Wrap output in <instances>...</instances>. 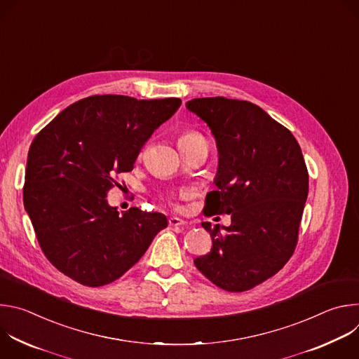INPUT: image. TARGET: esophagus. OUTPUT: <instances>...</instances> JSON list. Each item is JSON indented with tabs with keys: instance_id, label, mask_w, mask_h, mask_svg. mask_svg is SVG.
<instances>
[{
	"instance_id": "obj_1",
	"label": "esophagus",
	"mask_w": 359,
	"mask_h": 359,
	"mask_svg": "<svg viewBox=\"0 0 359 359\" xmlns=\"http://www.w3.org/2000/svg\"><path fill=\"white\" fill-rule=\"evenodd\" d=\"M169 224L172 226V227H180V226H184L186 224V222L183 220V219H180V217H170L169 219Z\"/></svg>"
}]
</instances>
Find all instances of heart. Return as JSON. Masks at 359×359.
<instances>
[{"instance_id":"1","label":"heart","mask_w":359,"mask_h":359,"mask_svg":"<svg viewBox=\"0 0 359 359\" xmlns=\"http://www.w3.org/2000/svg\"><path fill=\"white\" fill-rule=\"evenodd\" d=\"M197 136H200V135H198V133H196V132H184V133H182V135H180V137H179V142L190 140V139H193V137H197Z\"/></svg>"}]
</instances>
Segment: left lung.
<instances>
[{
    "label": "left lung",
    "mask_w": 359,
    "mask_h": 359,
    "mask_svg": "<svg viewBox=\"0 0 359 359\" xmlns=\"http://www.w3.org/2000/svg\"><path fill=\"white\" fill-rule=\"evenodd\" d=\"M186 108L210 128L217 146V190L208 215H230L229 227L203 222L212 251L194 259L217 287L240 292L278 273L295 250L309 196V172L292 133L247 100L196 97Z\"/></svg>",
    "instance_id": "8db88e82"
}]
</instances>
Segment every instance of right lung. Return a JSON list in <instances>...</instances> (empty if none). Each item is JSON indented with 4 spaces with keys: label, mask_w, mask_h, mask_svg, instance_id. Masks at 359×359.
<instances>
[{
    "label": "right lung",
    "mask_w": 359,
    "mask_h": 359,
    "mask_svg": "<svg viewBox=\"0 0 359 359\" xmlns=\"http://www.w3.org/2000/svg\"><path fill=\"white\" fill-rule=\"evenodd\" d=\"M179 97L95 95L50 121L28 151L24 208L38 243L61 273L100 287L122 277L168 226L162 213L109 206L115 175L130 172L139 151L180 108Z\"/></svg>",
    "instance_id": "add662e5"
}]
</instances>
